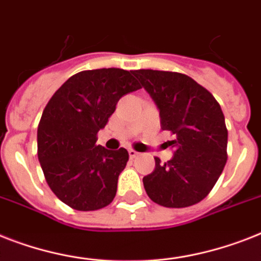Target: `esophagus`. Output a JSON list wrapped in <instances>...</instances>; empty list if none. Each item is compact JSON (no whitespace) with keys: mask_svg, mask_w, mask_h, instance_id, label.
Returning <instances> with one entry per match:
<instances>
[{"mask_svg":"<svg viewBox=\"0 0 261 261\" xmlns=\"http://www.w3.org/2000/svg\"><path fill=\"white\" fill-rule=\"evenodd\" d=\"M138 154H139V152H138V151H135V150H133V149H130V150H128V155H130V158H131V160H133V158H137V156H138Z\"/></svg>","mask_w":261,"mask_h":261,"instance_id":"obj_1","label":"esophagus"}]
</instances>
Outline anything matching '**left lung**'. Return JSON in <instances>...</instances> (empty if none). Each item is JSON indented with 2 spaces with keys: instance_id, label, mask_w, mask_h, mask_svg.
Returning a JSON list of instances; mask_svg holds the SVG:
<instances>
[{
  "instance_id": "8db88e82",
  "label": "left lung",
  "mask_w": 261,
  "mask_h": 261,
  "mask_svg": "<svg viewBox=\"0 0 261 261\" xmlns=\"http://www.w3.org/2000/svg\"><path fill=\"white\" fill-rule=\"evenodd\" d=\"M133 75L158 106L161 128L174 137L166 142L173 158L162 164L155 156V169L143 177L146 193L161 206H192L211 193L226 164L221 107L206 88L179 72L137 69Z\"/></svg>"
}]
</instances>
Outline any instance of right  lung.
I'll use <instances>...</instances> for the list:
<instances>
[{
  "mask_svg": "<svg viewBox=\"0 0 261 261\" xmlns=\"http://www.w3.org/2000/svg\"><path fill=\"white\" fill-rule=\"evenodd\" d=\"M139 88L133 71H82L45 106L37 127V156L50 190L72 209L97 211L114 200L128 152L95 143L120 97Z\"/></svg>",
  "mask_w": 261,
  "mask_h": 261,
  "instance_id": "add662e5",
  "label": "right lung"
}]
</instances>
